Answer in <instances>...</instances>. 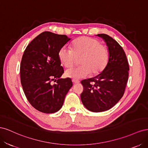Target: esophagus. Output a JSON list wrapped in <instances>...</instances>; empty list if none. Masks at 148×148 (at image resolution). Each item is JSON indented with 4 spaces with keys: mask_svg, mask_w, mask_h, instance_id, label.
I'll return each instance as SVG.
<instances>
[{
    "mask_svg": "<svg viewBox=\"0 0 148 148\" xmlns=\"http://www.w3.org/2000/svg\"><path fill=\"white\" fill-rule=\"evenodd\" d=\"M72 82H73V83L75 84H77V83H79V81H78V80H77V79H72Z\"/></svg>",
    "mask_w": 148,
    "mask_h": 148,
    "instance_id": "1",
    "label": "esophagus"
}]
</instances>
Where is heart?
I'll return each mask as SVG.
<instances>
[{
    "instance_id": "b5f03b06",
    "label": "heart",
    "mask_w": 148,
    "mask_h": 148,
    "mask_svg": "<svg viewBox=\"0 0 148 148\" xmlns=\"http://www.w3.org/2000/svg\"><path fill=\"white\" fill-rule=\"evenodd\" d=\"M59 60L66 69L73 67L79 59L80 65L75 69L66 70L67 77L80 79L89 75L101 73L108 64L109 51L99 40L86 36L79 38L72 43V49L62 47L58 53Z\"/></svg>"
}]
</instances>
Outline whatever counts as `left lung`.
Instances as JSON below:
<instances>
[{"label": "left lung", "mask_w": 148, "mask_h": 148, "mask_svg": "<svg viewBox=\"0 0 148 148\" xmlns=\"http://www.w3.org/2000/svg\"><path fill=\"white\" fill-rule=\"evenodd\" d=\"M97 36L104 39L108 47V64L99 75L81 82L84 88L81 99L89 110L101 112L111 109L122 97L129 65L123 48L115 40L106 34Z\"/></svg>", "instance_id": "left-lung-1"}]
</instances>
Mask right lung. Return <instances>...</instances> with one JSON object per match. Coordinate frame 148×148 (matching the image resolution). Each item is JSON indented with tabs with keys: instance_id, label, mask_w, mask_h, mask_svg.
<instances>
[{
	"instance_id": "1",
	"label": "right lung",
	"mask_w": 148,
	"mask_h": 148,
	"mask_svg": "<svg viewBox=\"0 0 148 148\" xmlns=\"http://www.w3.org/2000/svg\"><path fill=\"white\" fill-rule=\"evenodd\" d=\"M70 40L66 35L44 31L28 44L23 53L21 83L31 105L41 112L59 110L73 86L70 78H60L64 70L58 56L59 49ZM52 81L56 83L52 85Z\"/></svg>"
}]
</instances>
